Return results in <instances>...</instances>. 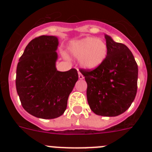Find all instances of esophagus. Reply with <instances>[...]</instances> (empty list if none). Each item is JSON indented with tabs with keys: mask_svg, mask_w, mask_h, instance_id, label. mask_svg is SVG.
Here are the masks:
<instances>
[{
	"mask_svg": "<svg viewBox=\"0 0 152 152\" xmlns=\"http://www.w3.org/2000/svg\"><path fill=\"white\" fill-rule=\"evenodd\" d=\"M78 77H79V79H80V80L84 78V75H83L82 74L80 73V72H78Z\"/></svg>",
	"mask_w": 152,
	"mask_h": 152,
	"instance_id": "34e87169",
	"label": "esophagus"
}]
</instances>
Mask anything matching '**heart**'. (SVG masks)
Returning a JSON list of instances; mask_svg holds the SVG:
<instances>
[{
    "label": "heart",
    "mask_w": 152,
    "mask_h": 152,
    "mask_svg": "<svg viewBox=\"0 0 152 152\" xmlns=\"http://www.w3.org/2000/svg\"><path fill=\"white\" fill-rule=\"evenodd\" d=\"M69 52L79 58L80 64L86 69H95L100 66L107 56V45L100 38L87 37L72 42Z\"/></svg>",
    "instance_id": "heart-1"
}]
</instances>
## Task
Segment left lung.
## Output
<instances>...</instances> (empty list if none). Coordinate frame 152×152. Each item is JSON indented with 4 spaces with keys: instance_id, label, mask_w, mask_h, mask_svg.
Listing matches in <instances>:
<instances>
[{
    "instance_id": "8db88e82",
    "label": "left lung",
    "mask_w": 152,
    "mask_h": 152,
    "mask_svg": "<svg viewBox=\"0 0 152 152\" xmlns=\"http://www.w3.org/2000/svg\"><path fill=\"white\" fill-rule=\"evenodd\" d=\"M107 56L94 70L80 69L88 84L91 110L103 116H116L129 108L137 93L138 65L126 45L105 35Z\"/></svg>"
}]
</instances>
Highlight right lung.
<instances>
[{
    "instance_id": "1",
    "label": "right lung",
    "mask_w": 152,
    "mask_h": 152,
    "mask_svg": "<svg viewBox=\"0 0 152 152\" xmlns=\"http://www.w3.org/2000/svg\"><path fill=\"white\" fill-rule=\"evenodd\" d=\"M58 45L56 36L36 37L26 45L17 64L16 88L21 104L37 118L49 119L61 116L78 80L75 68L57 71Z\"/></svg>"
}]
</instances>
